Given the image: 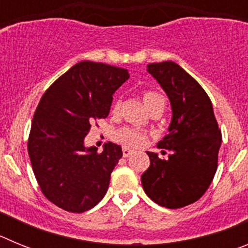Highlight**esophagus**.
Masks as SVG:
<instances>
[{
	"label": "esophagus",
	"instance_id": "esophagus-1",
	"mask_svg": "<svg viewBox=\"0 0 248 248\" xmlns=\"http://www.w3.org/2000/svg\"><path fill=\"white\" fill-rule=\"evenodd\" d=\"M133 154V150H130L129 148H123V156L128 157Z\"/></svg>",
	"mask_w": 248,
	"mask_h": 248
}]
</instances>
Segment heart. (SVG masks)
<instances>
[{"instance_id": "b5f03b06", "label": "heart", "mask_w": 248, "mask_h": 248, "mask_svg": "<svg viewBox=\"0 0 248 248\" xmlns=\"http://www.w3.org/2000/svg\"><path fill=\"white\" fill-rule=\"evenodd\" d=\"M143 100L145 103L146 108L150 111L165 108V99L161 94L154 91H146L143 94ZM119 109V102L114 104V110L117 111ZM115 139L122 143L123 145L131 146V148H138L145 141V135L134 128H122L115 133Z\"/></svg>"}]
</instances>
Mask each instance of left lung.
I'll return each instance as SVG.
<instances>
[{"instance_id":"1","label":"left lung","mask_w":248,"mask_h":248,"mask_svg":"<svg viewBox=\"0 0 248 248\" xmlns=\"http://www.w3.org/2000/svg\"><path fill=\"white\" fill-rule=\"evenodd\" d=\"M171 104L168 135L157 148L169 156L146 151L150 166L141 175L145 194L157 205L180 209L198 201L209 189L217 169L221 130L212 103L202 87L171 61L148 64Z\"/></svg>"}]
</instances>
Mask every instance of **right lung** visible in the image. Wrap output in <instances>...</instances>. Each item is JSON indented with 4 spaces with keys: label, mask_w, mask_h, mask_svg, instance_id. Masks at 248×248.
<instances>
[{
    "label": "right lung",
    "mask_w": 248,
    "mask_h": 248,
    "mask_svg": "<svg viewBox=\"0 0 248 248\" xmlns=\"http://www.w3.org/2000/svg\"><path fill=\"white\" fill-rule=\"evenodd\" d=\"M128 78L124 68L83 61L59 77L39 100L28 155L43 195L65 211H88L107 194L122 148L109 141L98 153L84 145V138L94 120L108 117L113 94Z\"/></svg>",
    "instance_id": "obj_1"
}]
</instances>
